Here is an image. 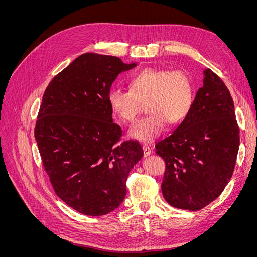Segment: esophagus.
<instances>
[{"mask_svg": "<svg viewBox=\"0 0 257 257\" xmlns=\"http://www.w3.org/2000/svg\"><path fill=\"white\" fill-rule=\"evenodd\" d=\"M143 150H144V155L145 157H148V155H150L151 153H152V150H151V148L148 146V145H143Z\"/></svg>", "mask_w": 257, "mask_h": 257, "instance_id": "1", "label": "esophagus"}]
</instances>
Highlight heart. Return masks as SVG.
<instances>
[{
	"mask_svg": "<svg viewBox=\"0 0 257 257\" xmlns=\"http://www.w3.org/2000/svg\"><path fill=\"white\" fill-rule=\"evenodd\" d=\"M108 103L122 121L132 122L147 104L149 114L128 130L130 137L151 143L166 130L169 122L180 124L194 105V89L190 76L180 69L144 68L128 80V90L112 89Z\"/></svg>",
	"mask_w": 257,
	"mask_h": 257,
	"instance_id": "heart-1",
	"label": "heart"
}]
</instances>
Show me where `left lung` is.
<instances>
[{
  "label": "left lung",
  "instance_id": "left-lung-1",
  "mask_svg": "<svg viewBox=\"0 0 257 257\" xmlns=\"http://www.w3.org/2000/svg\"><path fill=\"white\" fill-rule=\"evenodd\" d=\"M239 145L229 90L206 68L189 116L155 145L166 164L161 185L165 200L175 208L196 211L219 197L232 176Z\"/></svg>",
  "mask_w": 257,
  "mask_h": 257
}]
</instances>
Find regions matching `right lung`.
Segmentation results:
<instances>
[{"mask_svg": "<svg viewBox=\"0 0 257 257\" xmlns=\"http://www.w3.org/2000/svg\"><path fill=\"white\" fill-rule=\"evenodd\" d=\"M134 66L83 53L43 95L35 125L43 165L57 195L85 215H105L122 204L128 174L144 155L137 141L118 145L122 130L108 103L114 79Z\"/></svg>", "mask_w": 257, "mask_h": 257, "instance_id": "add662e5", "label": "right lung"}]
</instances>
